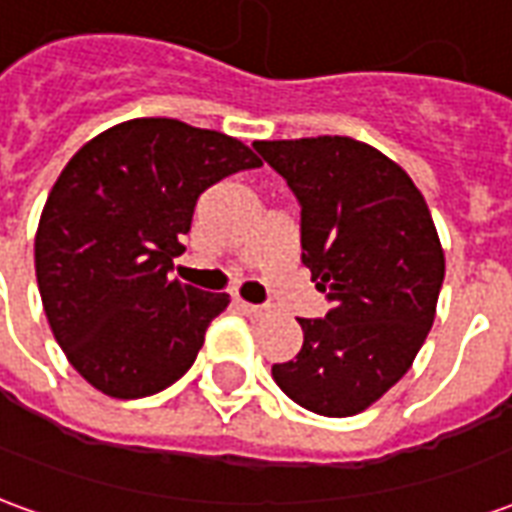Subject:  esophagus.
I'll return each instance as SVG.
<instances>
[{
    "label": "esophagus",
    "instance_id": "obj_1",
    "mask_svg": "<svg viewBox=\"0 0 512 512\" xmlns=\"http://www.w3.org/2000/svg\"><path fill=\"white\" fill-rule=\"evenodd\" d=\"M238 307H241L249 318H268V315H271V307H268V304H246V301H238Z\"/></svg>",
    "mask_w": 512,
    "mask_h": 512
}]
</instances>
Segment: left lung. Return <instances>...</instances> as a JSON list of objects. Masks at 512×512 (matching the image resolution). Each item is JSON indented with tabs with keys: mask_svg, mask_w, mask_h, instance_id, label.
<instances>
[{
	"mask_svg": "<svg viewBox=\"0 0 512 512\" xmlns=\"http://www.w3.org/2000/svg\"><path fill=\"white\" fill-rule=\"evenodd\" d=\"M301 205V263L326 318H299L277 386L323 417H354L406 376L428 337L444 252L425 197L392 158L351 136L255 142Z\"/></svg>",
	"mask_w": 512,
	"mask_h": 512,
	"instance_id": "left-lung-1",
	"label": "left lung"
}]
</instances>
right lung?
Wrapping results in <instances>:
<instances>
[{"mask_svg": "<svg viewBox=\"0 0 512 512\" xmlns=\"http://www.w3.org/2000/svg\"><path fill=\"white\" fill-rule=\"evenodd\" d=\"M260 158L233 136L169 117L106 128L68 161L40 213L35 274L57 343L117 400L156 395L200 354L230 304L169 279L200 194Z\"/></svg>", "mask_w": 512, "mask_h": 512, "instance_id": "right-lung-1", "label": "right lung"}]
</instances>
